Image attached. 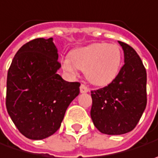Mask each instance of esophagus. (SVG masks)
I'll return each instance as SVG.
<instances>
[{
	"mask_svg": "<svg viewBox=\"0 0 158 158\" xmlns=\"http://www.w3.org/2000/svg\"><path fill=\"white\" fill-rule=\"evenodd\" d=\"M89 91V88L86 86L85 85H80V93H82V94H85V93H87Z\"/></svg>",
	"mask_w": 158,
	"mask_h": 158,
	"instance_id": "1",
	"label": "esophagus"
}]
</instances>
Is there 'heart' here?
<instances>
[{
  "mask_svg": "<svg viewBox=\"0 0 158 158\" xmlns=\"http://www.w3.org/2000/svg\"><path fill=\"white\" fill-rule=\"evenodd\" d=\"M121 62L122 52L118 45L95 42L72 50L61 60V64L71 76H77L81 70L94 85L106 86L118 76Z\"/></svg>",
  "mask_w": 158,
  "mask_h": 158,
  "instance_id": "b5f03b06",
  "label": "heart"
}]
</instances>
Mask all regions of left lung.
<instances>
[{"label": "left lung", "instance_id": "obj_1", "mask_svg": "<svg viewBox=\"0 0 158 158\" xmlns=\"http://www.w3.org/2000/svg\"><path fill=\"white\" fill-rule=\"evenodd\" d=\"M125 64L107 86L91 91V118L101 133L127 134L138 124L147 105V72L134 48L118 41Z\"/></svg>", "mask_w": 158, "mask_h": 158}]
</instances>
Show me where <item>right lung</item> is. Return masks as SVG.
I'll list each match as a JSON object with an SVG mask.
<instances>
[{
	"mask_svg": "<svg viewBox=\"0 0 158 158\" xmlns=\"http://www.w3.org/2000/svg\"><path fill=\"white\" fill-rule=\"evenodd\" d=\"M61 67L53 38L34 39L23 45L7 77L6 107L21 134L31 140L54 134L70 103L79 94V82L57 74Z\"/></svg>",
	"mask_w": 158,
	"mask_h": 158,
	"instance_id": "add662e5",
	"label": "right lung"
}]
</instances>
